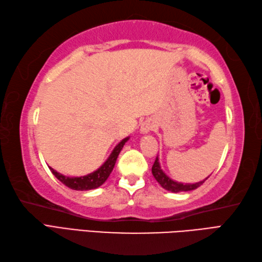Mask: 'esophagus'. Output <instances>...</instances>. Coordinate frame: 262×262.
I'll list each match as a JSON object with an SVG mask.
<instances>
[{
	"instance_id": "34e87169",
	"label": "esophagus",
	"mask_w": 262,
	"mask_h": 262,
	"mask_svg": "<svg viewBox=\"0 0 262 262\" xmlns=\"http://www.w3.org/2000/svg\"><path fill=\"white\" fill-rule=\"evenodd\" d=\"M155 125H156V124L154 123V121L148 120V121H146V122H143L141 127H140V131H141L142 133H148V132H150V131L154 130Z\"/></svg>"
}]
</instances>
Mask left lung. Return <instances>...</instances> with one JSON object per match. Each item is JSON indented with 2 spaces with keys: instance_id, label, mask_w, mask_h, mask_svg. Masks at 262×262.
<instances>
[{
  "instance_id": "obj_1",
  "label": "left lung",
  "mask_w": 262,
  "mask_h": 262,
  "mask_svg": "<svg viewBox=\"0 0 262 262\" xmlns=\"http://www.w3.org/2000/svg\"><path fill=\"white\" fill-rule=\"evenodd\" d=\"M151 172H152L154 178L156 179L157 182L161 184L165 190L170 191V192H175V193H178V192L192 191V190H194L196 188H199V186L208 179L207 178L204 181H200V182H198V183H181V182H176V181L168 178V176L163 172V169L161 168V164H159L158 156L156 157V161H155V163L152 165Z\"/></svg>"
}]
</instances>
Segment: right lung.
Wrapping results in <instances>:
<instances>
[{
	"mask_svg": "<svg viewBox=\"0 0 262 262\" xmlns=\"http://www.w3.org/2000/svg\"><path fill=\"white\" fill-rule=\"evenodd\" d=\"M130 137L124 138L120 143H117L116 147L113 149V151L111 152L110 157L107 158L101 166L96 169L95 172L87 174L84 176H77V178H69V176L63 175L61 173H57L55 169H53L50 167L51 172L55 175V178L61 181V182L67 185L68 188H70L72 190H78V191H86V190H93V189H97L98 186L103 184L106 180L108 179L110 174L112 173V170L114 168V165L116 163L117 156H119L120 151L122 150V148L125 145V142L129 140Z\"/></svg>",
	"mask_w": 262,
	"mask_h": 262,
	"instance_id": "right-lung-1",
	"label": "right lung"
}]
</instances>
